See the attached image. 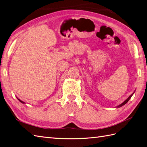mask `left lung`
<instances>
[{
    "label": "left lung",
    "mask_w": 147,
    "mask_h": 147,
    "mask_svg": "<svg viewBox=\"0 0 147 147\" xmlns=\"http://www.w3.org/2000/svg\"><path fill=\"white\" fill-rule=\"evenodd\" d=\"M135 91H136V90H135V91H134V92H133V93H132V94L131 95H130L129 96V97H128V98H127V99H126L125 100H124V102H123V103H122V104H119V105L117 106V108H119V107H121L123 106L124 105H125V104H126L127 103V102H128L129 100V99H130L131 98V97L132 96V95H133V94H134V93L135 92Z\"/></svg>",
    "instance_id": "left-lung-1"
}]
</instances>
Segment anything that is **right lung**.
Here are the masks:
<instances>
[{
	"label": "right lung",
	"instance_id": "right-lung-1",
	"mask_svg": "<svg viewBox=\"0 0 147 147\" xmlns=\"http://www.w3.org/2000/svg\"><path fill=\"white\" fill-rule=\"evenodd\" d=\"M17 99H18V100H19V101H20V102H21V103H22V104H26V103H25V102H23V101H22V100H20V99H18V97H17Z\"/></svg>",
	"mask_w": 147,
	"mask_h": 147
}]
</instances>
